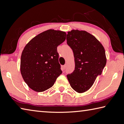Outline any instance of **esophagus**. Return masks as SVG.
Here are the masks:
<instances>
[{
  "instance_id": "1",
  "label": "esophagus",
  "mask_w": 124,
  "mask_h": 124,
  "mask_svg": "<svg viewBox=\"0 0 124 124\" xmlns=\"http://www.w3.org/2000/svg\"><path fill=\"white\" fill-rule=\"evenodd\" d=\"M66 65H63V66H62V71H64L65 68H66Z\"/></svg>"
}]
</instances>
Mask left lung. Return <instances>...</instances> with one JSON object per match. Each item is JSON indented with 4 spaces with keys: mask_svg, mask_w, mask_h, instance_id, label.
Returning <instances> with one entry per match:
<instances>
[{
    "mask_svg": "<svg viewBox=\"0 0 124 124\" xmlns=\"http://www.w3.org/2000/svg\"><path fill=\"white\" fill-rule=\"evenodd\" d=\"M67 44L73 50L75 69L67 74L70 85L78 93L88 90L106 64L104 46L100 42L85 31L72 30L67 32Z\"/></svg>",
    "mask_w": 124,
    "mask_h": 124,
    "instance_id": "left-lung-1",
    "label": "left lung"
}]
</instances>
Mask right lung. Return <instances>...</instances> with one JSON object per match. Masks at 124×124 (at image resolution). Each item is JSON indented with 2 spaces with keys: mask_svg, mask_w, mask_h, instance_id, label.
I'll return each mask as SVG.
<instances>
[{
  "mask_svg": "<svg viewBox=\"0 0 124 124\" xmlns=\"http://www.w3.org/2000/svg\"><path fill=\"white\" fill-rule=\"evenodd\" d=\"M65 32L52 29L32 38L23 50L20 72L28 86L36 92H43L54 85L62 73L58 61L57 46L66 39Z\"/></svg>",
  "mask_w": 124,
  "mask_h": 124,
  "instance_id": "add662e5",
  "label": "right lung"
}]
</instances>
